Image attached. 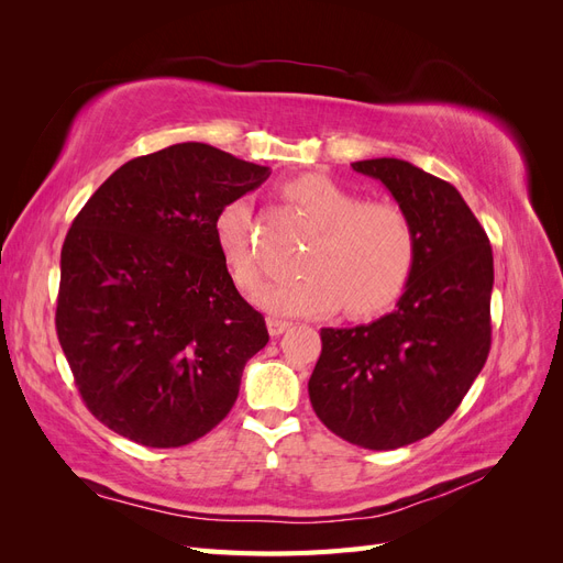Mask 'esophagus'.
Returning a JSON list of instances; mask_svg holds the SVG:
<instances>
[{"label": "esophagus", "mask_w": 563, "mask_h": 563, "mask_svg": "<svg viewBox=\"0 0 563 563\" xmlns=\"http://www.w3.org/2000/svg\"><path fill=\"white\" fill-rule=\"evenodd\" d=\"M288 329H291V321L275 319V317H269V319H267V331H269V335H272V338L282 335V333H284V331H288Z\"/></svg>", "instance_id": "34e87169"}]
</instances>
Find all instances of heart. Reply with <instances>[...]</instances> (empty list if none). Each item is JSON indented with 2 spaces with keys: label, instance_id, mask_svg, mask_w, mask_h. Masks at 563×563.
I'll return each instance as SVG.
<instances>
[{
  "label": "heart",
  "instance_id": "obj_1",
  "mask_svg": "<svg viewBox=\"0 0 563 563\" xmlns=\"http://www.w3.org/2000/svg\"><path fill=\"white\" fill-rule=\"evenodd\" d=\"M298 209L321 232L305 258V275L265 286L255 302L277 317L329 314L345 305L350 314H373L395 300L416 261V234L401 209L364 201L335 180L310 174L286 187ZM253 209L236 199L216 218V242L236 284L255 288L265 267L251 240Z\"/></svg>",
  "mask_w": 563,
  "mask_h": 563
}]
</instances>
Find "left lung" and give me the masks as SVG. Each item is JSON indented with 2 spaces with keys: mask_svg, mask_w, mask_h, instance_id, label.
<instances>
[{
  "mask_svg": "<svg viewBox=\"0 0 563 563\" xmlns=\"http://www.w3.org/2000/svg\"><path fill=\"white\" fill-rule=\"evenodd\" d=\"M380 180L416 234L397 308L352 329H321L308 383L317 418L340 439L391 451L441 428L490 350L493 251L463 195L411 162H354Z\"/></svg>",
  "mask_w": 563,
  "mask_h": 563,
  "instance_id": "1",
  "label": "left lung"
}]
</instances>
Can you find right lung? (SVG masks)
Masks as SVG:
<instances>
[{"label": "right lung", "mask_w": 563, "mask_h": 563, "mask_svg": "<svg viewBox=\"0 0 563 563\" xmlns=\"http://www.w3.org/2000/svg\"><path fill=\"white\" fill-rule=\"evenodd\" d=\"M269 168L207 143L119 166L60 251L56 331L89 411L135 444H192L223 420L267 345L234 288L216 218Z\"/></svg>", "instance_id": "1"}]
</instances>
